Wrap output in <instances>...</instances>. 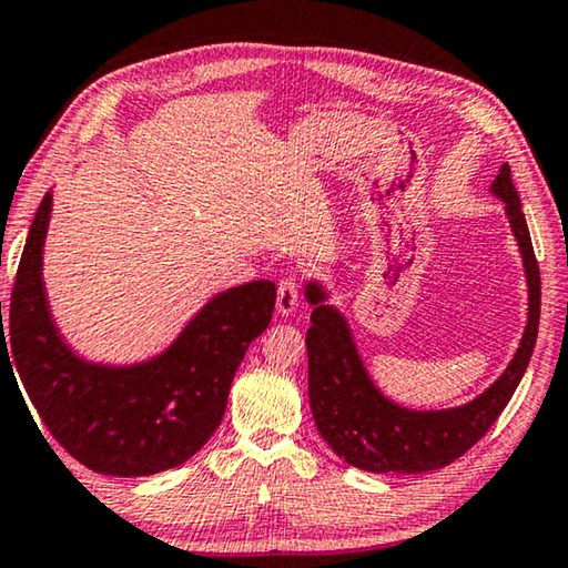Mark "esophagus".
<instances>
[{
	"label": "esophagus",
	"instance_id": "obj_1",
	"mask_svg": "<svg viewBox=\"0 0 568 568\" xmlns=\"http://www.w3.org/2000/svg\"><path fill=\"white\" fill-rule=\"evenodd\" d=\"M275 307H277V313H281V315H293L295 313V307H297V283L293 281V277H285V281H281V285H277Z\"/></svg>",
	"mask_w": 568,
	"mask_h": 568
}]
</instances>
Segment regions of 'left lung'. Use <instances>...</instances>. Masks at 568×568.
<instances>
[{
	"label": "left lung",
	"mask_w": 568,
	"mask_h": 568,
	"mask_svg": "<svg viewBox=\"0 0 568 568\" xmlns=\"http://www.w3.org/2000/svg\"><path fill=\"white\" fill-rule=\"evenodd\" d=\"M491 192L504 203L521 253L528 313L514 358L491 386L468 403L418 410L390 400L365 368L348 315L331 303L328 287L315 277L305 283V301L313 305V325L305 335L307 396L323 440L345 464L371 474H423L454 464L476 440L484 438L521 383L538 335L541 275L511 168L506 162L498 170Z\"/></svg>",
	"instance_id": "obj_1"
}]
</instances>
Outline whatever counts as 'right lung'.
I'll list each match as a JSON object with an SVG mask.
<instances>
[{
	"mask_svg": "<svg viewBox=\"0 0 568 568\" xmlns=\"http://www.w3.org/2000/svg\"><path fill=\"white\" fill-rule=\"evenodd\" d=\"M50 217L52 190L27 235L0 358L12 355L14 378L47 430L88 468L134 478L185 464L215 434L240 361L271 325L275 283L253 281L215 293L165 351L145 361H90L64 341L47 297L42 261Z\"/></svg>",
	"mask_w": 568,
	"mask_h": 568,
	"instance_id": "obj_1",
	"label": "right lung"
}]
</instances>
